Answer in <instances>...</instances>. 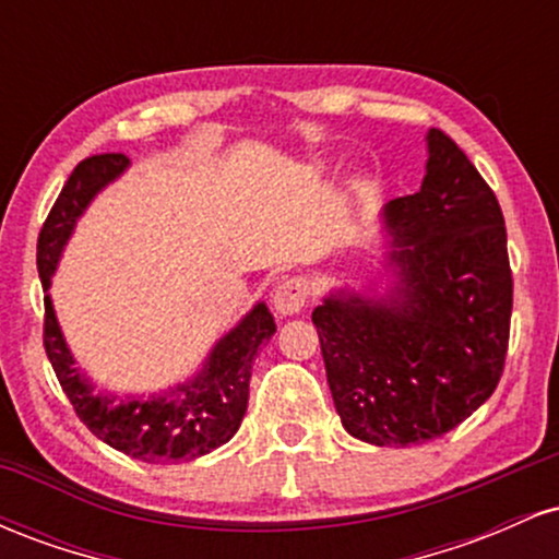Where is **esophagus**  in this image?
I'll return each instance as SVG.
<instances>
[{"mask_svg":"<svg viewBox=\"0 0 559 559\" xmlns=\"http://www.w3.org/2000/svg\"><path fill=\"white\" fill-rule=\"evenodd\" d=\"M307 301H310V281L301 278V275L284 278L273 292V307L281 318L297 316L305 310Z\"/></svg>","mask_w":559,"mask_h":559,"instance_id":"34e87169","label":"esophagus"}]
</instances>
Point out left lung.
I'll list each match as a JSON object with an SVG mask.
<instances>
[{
	"label": "left lung",
	"mask_w": 559,
	"mask_h": 559,
	"mask_svg": "<svg viewBox=\"0 0 559 559\" xmlns=\"http://www.w3.org/2000/svg\"><path fill=\"white\" fill-rule=\"evenodd\" d=\"M420 191L383 207L386 294L333 288L312 310L342 426L376 447L431 441L497 389L512 316L507 230L476 165L439 128Z\"/></svg>",
	"instance_id": "8db88e82"
}]
</instances>
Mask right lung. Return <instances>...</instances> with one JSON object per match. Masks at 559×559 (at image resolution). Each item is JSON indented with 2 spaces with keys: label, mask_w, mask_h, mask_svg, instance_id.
I'll list each match as a JSON object with an SVG mask.
<instances>
[{
  "label": "right lung",
  "mask_w": 559,
  "mask_h": 559,
  "mask_svg": "<svg viewBox=\"0 0 559 559\" xmlns=\"http://www.w3.org/2000/svg\"><path fill=\"white\" fill-rule=\"evenodd\" d=\"M128 165L131 159L126 155H94L75 165L38 234L36 265L47 292L44 349L75 415L96 439L141 463H189L226 444L239 431L247 413L254 355L260 344L275 333V320L265 301H258L226 336L217 338L197 376L163 394L126 400L115 394H96L88 376L75 368V357L70 355V346L57 323L49 286L79 217L105 186L123 176Z\"/></svg>",
  "instance_id": "obj_1"
}]
</instances>
